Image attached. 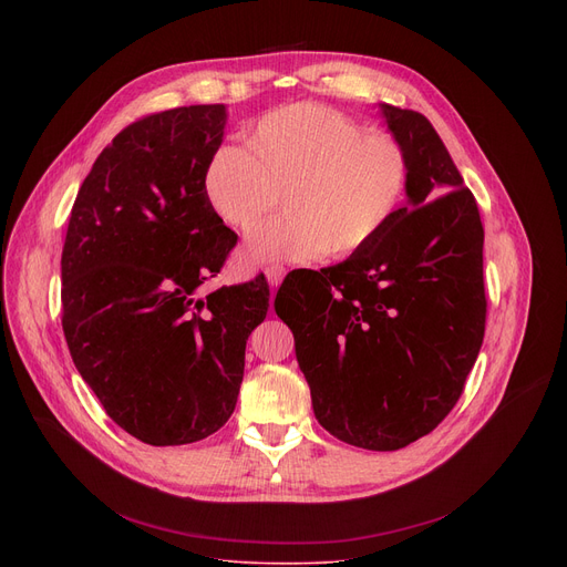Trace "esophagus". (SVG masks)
<instances>
[{
	"instance_id": "esophagus-1",
	"label": "esophagus",
	"mask_w": 567,
	"mask_h": 567,
	"mask_svg": "<svg viewBox=\"0 0 567 567\" xmlns=\"http://www.w3.org/2000/svg\"><path fill=\"white\" fill-rule=\"evenodd\" d=\"M264 274H266V280H268V285L271 287H278L280 282H282V278H285V268L282 266H268V268H264Z\"/></svg>"
}]
</instances>
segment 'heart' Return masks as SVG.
I'll return each mask as SVG.
<instances>
[{"label": "heart", "instance_id": "b5f03b06", "mask_svg": "<svg viewBox=\"0 0 567 567\" xmlns=\"http://www.w3.org/2000/svg\"><path fill=\"white\" fill-rule=\"evenodd\" d=\"M204 195L234 231L252 234L280 195L287 216L246 248V259H342L370 246L404 202L409 158L389 133L317 103L264 114L246 146L220 144L204 169Z\"/></svg>", "mask_w": 567, "mask_h": 567}]
</instances>
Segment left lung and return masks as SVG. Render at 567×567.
<instances>
[{
	"instance_id": "obj_1",
	"label": "left lung",
	"mask_w": 567,
	"mask_h": 567,
	"mask_svg": "<svg viewBox=\"0 0 567 567\" xmlns=\"http://www.w3.org/2000/svg\"><path fill=\"white\" fill-rule=\"evenodd\" d=\"M409 158L406 206L370 246L293 271L276 312L323 430L365 451H400L457 404L485 336L478 204L421 112L381 105Z\"/></svg>"
}]
</instances>
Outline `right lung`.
Instances as JSON below:
<instances>
[{"instance_id": "right-lung-1", "label": "right lung", "mask_w": 567, "mask_h": 567, "mask_svg": "<svg viewBox=\"0 0 567 567\" xmlns=\"http://www.w3.org/2000/svg\"><path fill=\"white\" fill-rule=\"evenodd\" d=\"M225 105L148 114L96 158L62 252V326L110 419L148 445L218 432L268 310L264 276L202 291L236 246L204 195Z\"/></svg>"}]
</instances>
